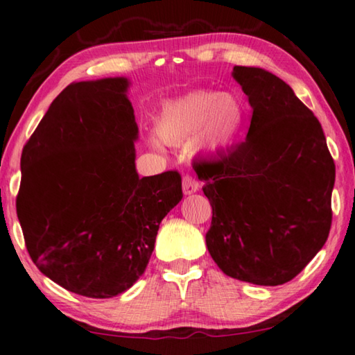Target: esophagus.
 I'll return each instance as SVG.
<instances>
[{
  "label": "esophagus",
  "mask_w": 355,
  "mask_h": 355,
  "mask_svg": "<svg viewBox=\"0 0 355 355\" xmlns=\"http://www.w3.org/2000/svg\"><path fill=\"white\" fill-rule=\"evenodd\" d=\"M182 190L185 195L195 193V191L200 190V182L193 176H190V174H185L182 179Z\"/></svg>",
  "instance_id": "34e87169"
}]
</instances>
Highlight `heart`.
Segmentation results:
<instances>
[{
    "instance_id": "obj_1",
    "label": "heart",
    "mask_w": 355,
    "mask_h": 355,
    "mask_svg": "<svg viewBox=\"0 0 355 355\" xmlns=\"http://www.w3.org/2000/svg\"><path fill=\"white\" fill-rule=\"evenodd\" d=\"M247 110L234 94L195 91L168 101L160 108L155 130L166 143H184L195 137L198 149L223 153L242 138ZM157 144V139H153Z\"/></svg>"
}]
</instances>
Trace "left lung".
I'll return each mask as SVG.
<instances>
[{
	"instance_id": "1",
	"label": "left lung",
	"mask_w": 355,
	"mask_h": 355,
	"mask_svg": "<svg viewBox=\"0 0 355 355\" xmlns=\"http://www.w3.org/2000/svg\"><path fill=\"white\" fill-rule=\"evenodd\" d=\"M232 78L253 114L245 141L196 170L212 206L206 245L228 277L277 286L327 241L335 164L318 118L291 86L259 67L234 66Z\"/></svg>"
}]
</instances>
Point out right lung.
Returning a JSON list of instances; mask_svg holds the SVG:
<instances>
[{"label":"right lung","mask_w":355,"mask_h":355,"mask_svg":"<svg viewBox=\"0 0 355 355\" xmlns=\"http://www.w3.org/2000/svg\"><path fill=\"white\" fill-rule=\"evenodd\" d=\"M127 78L72 83L21 155L17 217L33 263L67 291L114 297L146 270L159 225L182 200L178 171L138 178Z\"/></svg>","instance_id":"1"}]
</instances>
